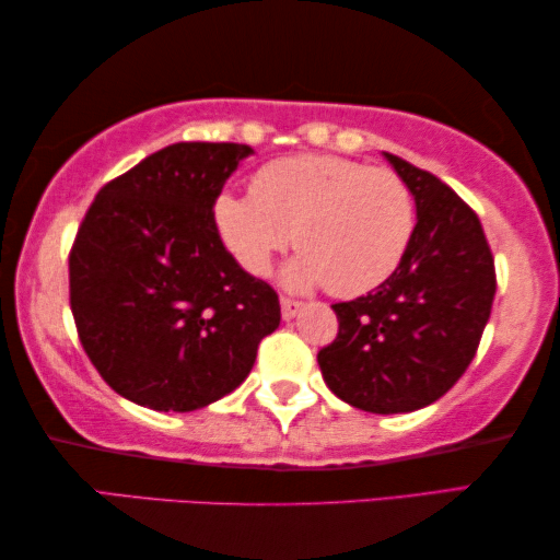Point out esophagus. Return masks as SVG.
<instances>
[{
  "label": "esophagus",
  "instance_id": "esophagus-1",
  "mask_svg": "<svg viewBox=\"0 0 560 560\" xmlns=\"http://www.w3.org/2000/svg\"><path fill=\"white\" fill-rule=\"evenodd\" d=\"M280 307H282V317H285V320H292V317L303 310V303H298V300H290V298H282Z\"/></svg>",
  "mask_w": 560,
  "mask_h": 560
}]
</instances>
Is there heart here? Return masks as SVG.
Segmentation results:
<instances>
[{"instance_id":"1","label":"heart","mask_w":560,"mask_h":560,"mask_svg":"<svg viewBox=\"0 0 560 560\" xmlns=\"http://www.w3.org/2000/svg\"><path fill=\"white\" fill-rule=\"evenodd\" d=\"M212 220L247 272H268L295 232L303 253L285 268L288 285L360 298L398 270L416 232V202L390 170L295 154L257 170L250 195L220 192Z\"/></svg>"}]
</instances>
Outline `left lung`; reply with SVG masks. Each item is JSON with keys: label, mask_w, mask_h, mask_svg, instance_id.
<instances>
[{"label": "left lung", "mask_w": 560, "mask_h": 560, "mask_svg": "<svg viewBox=\"0 0 560 560\" xmlns=\"http://www.w3.org/2000/svg\"><path fill=\"white\" fill-rule=\"evenodd\" d=\"M416 200V232L381 288L332 305L340 330L317 352L328 388L377 416L443 398L476 355L495 295L478 214L435 175L383 152Z\"/></svg>", "instance_id": "1"}]
</instances>
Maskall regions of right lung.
Masks as SVG:
<instances>
[{"mask_svg":"<svg viewBox=\"0 0 560 560\" xmlns=\"http://www.w3.org/2000/svg\"><path fill=\"white\" fill-rule=\"evenodd\" d=\"M235 142H177L94 197L70 253L82 348L112 390L190 412L250 375L280 325L278 292L240 268L212 220L214 197L250 158Z\"/></svg>","mask_w":560,"mask_h":560,"instance_id":"add662e5","label":"right lung"}]
</instances>
